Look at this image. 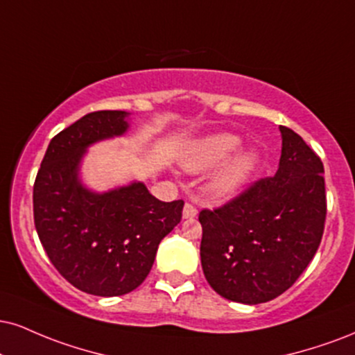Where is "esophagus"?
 <instances>
[{
	"label": "esophagus",
	"mask_w": 355,
	"mask_h": 355,
	"mask_svg": "<svg viewBox=\"0 0 355 355\" xmlns=\"http://www.w3.org/2000/svg\"><path fill=\"white\" fill-rule=\"evenodd\" d=\"M196 213H198V210H196L195 205L185 203V207H183V218H195Z\"/></svg>",
	"instance_id": "esophagus-1"
}]
</instances>
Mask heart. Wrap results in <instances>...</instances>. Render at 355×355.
<instances>
[{
	"mask_svg": "<svg viewBox=\"0 0 355 355\" xmlns=\"http://www.w3.org/2000/svg\"><path fill=\"white\" fill-rule=\"evenodd\" d=\"M240 144V139L233 134L208 135L190 144V147L182 155V165L189 172H207L228 160L238 150ZM256 162H258V157L253 152H245L233 157L210 178V183H208L210 193L218 200L236 196L250 180Z\"/></svg>",
	"mask_w": 355,
	"mask_h": 355,
	"instance_id": "b5f03b06",
	"label": "heart"
}]
</instances>
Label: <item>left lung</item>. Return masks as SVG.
Segmentation results:
<instances>
[{
    "instance_id": "1",
    "label": "left lung",
    "mask_w": 355,
    "mask_h": 355,
    "mask_svg": "<svg viewBox=\"0 0 355 355\" xmlns=\"http://www.w3.org/2000/svg\"><path fill=\"white\" fill-rule=\"evenodd\" d=\"M279 130L283 148L275 177L256 180L198 216L208 284L243 304L268 302L291 288L322 240L324 165L301 135L284 125Z\"/></svg>"
}]
</instances>
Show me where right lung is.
Listing matches in <instances>:
<instances>
[{
	"label": "right lung",
	"mask_w": 355,
	"mask_h": 355,
	"mask_svg": "<svg viewBox=\"0 0 355 355\" xmlns=\"http://www.w3.org/2000/svg\"><path fill=\"white\" fill-rule=\"evenodd\" d=\"M123 110H97L53 137L33 189L34 226L54 268L94 296H122L144 283L160 241L180 223L183 200L160 202L144 183L94 193L79 182L85 148L122 135Z\"/></svg>",
	"instance_id": "right-lung-1"
}]
</instances>
